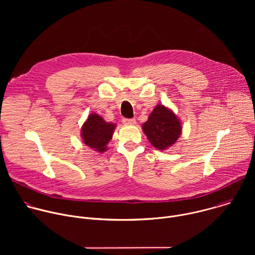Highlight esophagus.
I'll return each mask as SVG.
<instances>
[{
  "label": "esophagus",
  "mask_w": 255,
  "mask_h": 255,
  "mask_svg": "<svg viewBox=\"0 0 255 255\" xmlns=\"http://www.w3.org/2000/svg\"><path fill=\"white\" fill-rule=\"evenodd\" d=\"M122 123L125 124V125H133V124L136 123V121H135V119H126V118H124L122 120Z\"/></svg>",
  "instance_id": "34e87169"
}]
</instances>
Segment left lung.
I'll use <instances>...</instances> for the list:
<instances>
[{
    "mask_svg": "<svg viewBox=\"0 0 255 255\" xmlns=\"http://www.w3.org/2000/svg\"><path fill=\"white\" fill-rule=\"evenodd\" d=\"M142 130L152 146L164 150L176 142L181 134V125L171 110L158 104L150 113L148 120L143 123Z\"/></svg>",
    "mask_w": 255,
    "mask_h": 255,
    "instance_id": "left-lung-1",
    "label": "left lung"
}]
</instances>
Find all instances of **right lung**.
I'll use <instances>...</instances> for the list:
<instances>
[{
  "label": "right lung",
  "mask_w": 255,
  "mask_h": 255,
  "mask_svg": "<svg viewBox=\"0 0 255 255\" xmlns=\"http://www.w3.org/2000/svg\"><path fill=\"white\" fill-rule=\"evenodd\" d=\"M116 124L106 122L100 115L92 113L82 127V138L87 146L100 153L105 152L107 144L113 137Z\"/></svg>",
  "instance_id": "add662e5"
}]
</instances>
